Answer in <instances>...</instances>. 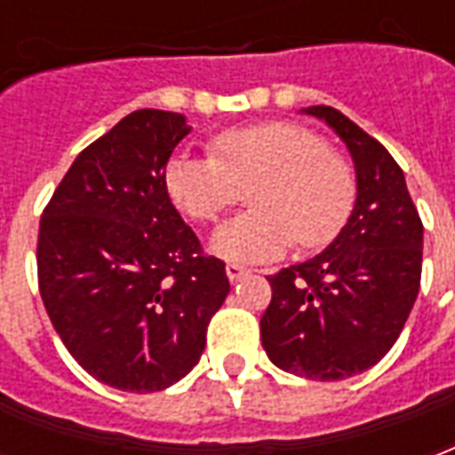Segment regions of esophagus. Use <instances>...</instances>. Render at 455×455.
<instances>
[{
    "instance_id": "esophagus-1",
    "label": "esophagus",
    "mask_w": 455,
    "mask_h": 455,
    "mask_svg": "<svg viewBox=\"0 0 455 455\" xmlns=\"http://www.w3.org/2000/svg\"><path fill=\"white\" fill-rule=\"evenodd\" d=\"M227 275L231 283H238V280H243V277L251 275V270L243 266H238V263H228L227 266Z\"/></svg>"
}]
</instances>
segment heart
Instances as JSON below:
<instances>
[{
  "instance_id": "heart-1",
  "label": "heart",
  "mask_w": 455,
  "mask_h": 455,
  "mask_svg": "<svg viewBox=\"0 0 455 455\" xmlns=\"http://www.w3.org/2000/svg\"><path fill=\"white\" fill-rule=\"evenodd\" d=\"M209 153H175L163 180L175 207L199 224L217 221L248 189L253 209L212 236V251L228 260H270L295 238L302 248H322L351 217V165L299 124L266 121L221 131L209 140Z\"/></svg>"
}]
</instances>
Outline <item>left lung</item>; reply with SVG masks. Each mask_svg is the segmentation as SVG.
I'll return each mask as SVG.
<instances>
[{
  "label": "left lung",
  "instance_id": "8db88e82",
  "mask_svg": "<svg viewBox=\"0 0 455 455\" xmlns=\"http://www.w3.org/2000/svg\"><path fill=\"white\" fill-rule=\"evenodd\" d=\"M343 139L358 197L334 243L267 275L273 299L260 319L267 358L309 380L368 371L404 329L421 283L424 227L404 172L380 140L334 107H309Z\"/></svg>",
  "mask_w": 455,
  "mask_h": 455
}]
</instances>
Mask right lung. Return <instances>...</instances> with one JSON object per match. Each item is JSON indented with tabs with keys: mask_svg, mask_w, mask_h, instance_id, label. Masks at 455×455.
Masks as SVG:
<instances>
[{
	"mask_svg": "<svg viewBox=\"0 0 455 455\" xmlns=\"http://www.w3.org/2000/svg\"><path fill=\"white\" fill-rule=\"evenodd\" d=\"M185 116L139 109L90 143L38 227V290L55 331L94 380L158 392L185 378L228 295L224 260L202 251L163 170Z\"/></svg>",
	"mask_w": 455,
	"mask_h": 455,
	"instance_id": "add662e5",
	"label": "right lung"
}]
</instances>
